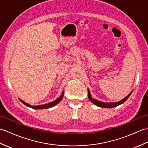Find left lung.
Listing matches in <instances>:
<instances>
[{"instance_id":"left-lung-1","label":"left lung","mask_w":148,"mask_h":148,"mask_svg":"<svg viewBox=\"0 0 148 148\" xmlns=\"http://www.w3.org/2000/svg\"><path fill=\"white\" fill-rule=\"evenodd\" d=\"M132 91L128 95L127 97H125L123 99L121 100L119 102H116V103H104V102H101L99 101H97L95 99H93L92 97H91V94L90 92V90H88V99H89L92 103H94V104L97 105V106H99V107H102V108H114V107H116L117 106H119V105H120L122 103H123L124 102H125V101L128 99V98L129 97V96H130V94H132Z\"/></svg>"}]
</instances>
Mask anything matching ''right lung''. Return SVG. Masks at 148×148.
Returning <instances> with one entry per match:
<instances>
[{
  "label": "right lung",
  "mask_w": 148,
  "mask_h": 148,
  "mask_svg": "<svg viewBox=\"0 0 148 148\" xmlns=\"http://www.w3.org/2000/svg\"><path fill=\"white\" fill-rule=\"evenodd\" d=\"M63 96H64V92H63V94H62L61 96L60 97H59L58 99L55 100L53 102H51V103H50L45 104H43V105H39V106H31V105H29V104H28L27 103H26L25 102L23 101L21 99H19V100H20L24 104H25L26 106H28L29 108H34V109H37V110H41V109H47V108H51V107L54 106L55 105H56L58 103H60V102L61 101V100L62 99V98L63 97Z\"/></svg>",
  "instance_id": "add662e5"
}]
</instances>
